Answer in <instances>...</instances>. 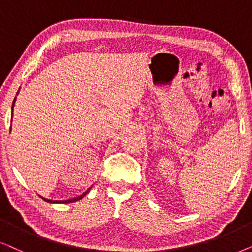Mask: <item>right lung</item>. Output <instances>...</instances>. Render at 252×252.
Returning <instances> with one entry per match:
<instances>
[{"mask_svg":"<svg viewBox=\"0 0 252 252\" xmlns=\"http://www.w3.org/2000/svg\"><path fill=\"white\" fill-rule=\"evenodd\" d=\"M19 92V91H18ZM18 92H17V94H18ZM15 101H16V98L13 99V102H12V107H11V119H12V109H13V105H15ZM11 130V129H10ZM92 188V187H91ZM91 188H89L85 192H83L82 194H79L78 197H75V198H71V199H68V200H52V199H47V198H43V197H41V198L45 200V202L47 203H56V204H68V203H73V202H77V200H80L83 198L84 196H86L87 192H90V190H91Z\"/></svg>","mask_w":252,"mask_h":252,"instance_id":"add662e5","label":"right lung"}]
</instances>
